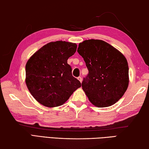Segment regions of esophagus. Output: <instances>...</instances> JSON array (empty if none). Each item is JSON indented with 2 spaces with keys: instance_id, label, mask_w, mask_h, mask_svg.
<instances>
[{
  "instance_id": "34e87169",
  "label": "esophagus",
  "mask_w": 149,
  "mask_h": 149,
  "mask_svg": "<svg viewBox=\"0 0 149 149\" xmlns=\"http://www.w3.org/2000/svg\"><path fill=\"white\" fill-rule=\"evenodd\" d=\"M77 79L79 80L80 82L82 81V78H81V77H77Z\"/></svg>"
}]
</instances>
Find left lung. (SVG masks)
<instances>
[{"label": "left lung", "instance_id": "1", "mask_svg": "<svg viewBox=\"0 0 149 149\" xmlns=\"http://www.w3.org/2000/svg\"><path fill=\"white\" fill-rule=\"evenodd\" d=\"M77 52L89 70L81 85L89 101L100 108L115 104L129 84V67L125 56L112 45L97 39L81 42Z\"/></svg>", "mask_w": 149, "mask_h": 149}]
</instances>
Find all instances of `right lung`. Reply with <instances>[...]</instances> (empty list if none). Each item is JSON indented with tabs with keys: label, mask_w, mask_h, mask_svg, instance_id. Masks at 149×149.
<instances>
[{
	"label": "right lung",
	"mask_w": 149,
	"mask_h": 149,
	"mask_svg": "<svg viewBox=\"0 0 149 149\" xmlns=\"http://www.w3.org/2000/svg\"><path fill=\"white\" fill-rule=\"evenodd\" d=\"M77 45L50 42L37 51L26 65V83L37 101L47 107L66 102L81 83L72 74L67 60L76 51Z\"/></svg>",
	"instance_id": "add662e5"
}]
</instances>
